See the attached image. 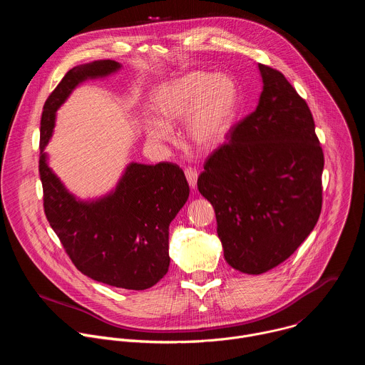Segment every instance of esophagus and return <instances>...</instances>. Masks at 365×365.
<instances>
[{
	"mask_svg": "<svg viewBox=\"0 0 365 365\" xmlns=\"http://www.w3.org/2000/svg\"><path fill=\"white\" fill-rule=\"evenodd\" d=\"M185 176H186V179H187L189 186H190L192 189H195V187H196V183H197V172H196V169H192V168L186 169V170H185Z\"/></svg>",
	"mask_w": 365,
	"mask_h": 365,
	"instance_id": "esophagus-1",
	"label": "esophagus"
}]
</instances>
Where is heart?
I'll use <instances>...</instances> for the list:
<instances>
[{"mask_svg":"<svg viewBox=\"0 0 365 365\" xmlns=\"http://www.w3.org/2000/svg\"><path fill=\"white\" fill-rule=\"evenodd\" d=\"M238 106L234 79L224 73L192 71L162 85L154 98L158 120L144 123L145 138L163 144L186 121L187 143L197 151L220 148L230 137Z\"/></svg>","mask_w":365,"mask_h":365,"instance_id":"b5f03b06","label":"heart"}]
</instances>
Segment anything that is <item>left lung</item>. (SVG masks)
Wrapping results in <instances>:
<instances>
[{
    "label": "left lung",
    "mask_w": 365,
    "mask_h": 365,
    "mask_svg": "<svg viewBox=\"0 0 365 365\" xmlns=\"http://www.w3.org/2000/svg\"><path fill=\"white\" fill-rule=\"evenodd\" d=\"M263 91L197 179L217 215L227 263L262 274L314 231L322 207L324 153L304 99L276 69L258 63Z\"/></svg>",
    "instance_id": "obj_1"
}]
</instances>
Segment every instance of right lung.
Listing matches in <instances>:
<instances>
[{"instance_id": "1", "label": "right lung", "mask_w": 365, "mask_h": 365, "mask_svg": "<svg viewBox=\"0 0 365 365\" xmlns=\"http://www.w3.org/2000/svg\"><path fill=\"white\" fill-rule=\"evenodd\" d=\"M121 63L93 61L72 68L47 98L40 121V179L44 212L79 272L95 282L144 290L169 270V225L189 197L183 170L173 163L125 166L117 185L98 197L72 193L44 151L56 113L83 82L106 79Z\"/></svg>"}]
</instances>
